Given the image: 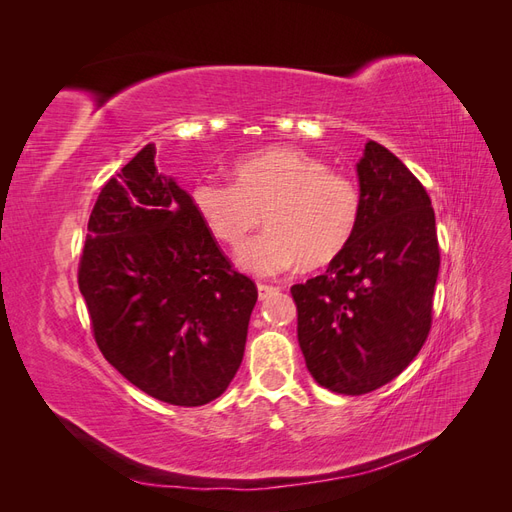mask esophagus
<instances>
[{
  "label": "esophagus",
  "instance_id": "esophagus-1",
  "mask_svg": "<svg viewBox=\"0 0 512 512\" xmlns=\"http://www.w3.org/2000/svg\"><path fill=\"white\" fill-rule=\"evenodd\" d=\"M275 292H277V288H273V286H267V284H258V299H260V301L269 299L271 294H275Z\"/></svg>",
  "mask_w": 512,
  "mask_h": 512
}]
</instances>
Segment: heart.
Returning a JSON list of instances; mask_svg holds the SVG:
<instances>
[{"instance_id":"heart-1","label":"heart","mask_w":512,"mask_h":512,"mask_svg":"<svg viewBox=\"0 0 512 512\" xmlns=\"http://www.w3.org/2000/svg\"><path fill=\"white\" fill-rule=\"evenodd\" d=\"M235 183L200 179L190 203L209 235L239 247L265 213L269 230L237 254L239 267L277 275L329 265L354 239L363 213L359 185L297 147H269L232 166Z\"/></svg>"}]
</instances>
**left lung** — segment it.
<instances>
[{
  "mask_svg": "<svg viewBox=\"0 0 512 512\" xmlns=\"http://www.w3.org/2000/svg\"><path fill=\"white\" fill-rule=\"evenodd\" d=\"M356 177L354 239L324 275L290 288L309 374L342 395L376 391L412 363L429 335L440 269L436 215L406 164L367 141Z\"/></svg>",
  "mask_w": 512,
  "mask_h": 512,
  "instance_id": "obj_1",
  "label": "left lung"
}]
</instances>
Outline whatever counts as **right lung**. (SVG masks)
Returning a JSON list of instances; mask_svg holds the SVG:
<instances>
[{"instance_id": "add662e5", "label": "right lung", "mask_w": 512, "mask_h": 512, "mask_svg": "<svg viewBox=\"0 0 512 512\" xmlns=\"http://www.w3.org/2000/svg\"><path fill=\"white\" fill-rule=\"evenodd\" d=\"M153 158L149 143L102 188L79 288L96 344L123 378L164 404L205 406L243 361L258 290Z\"/></svg>"}]
</instances>
